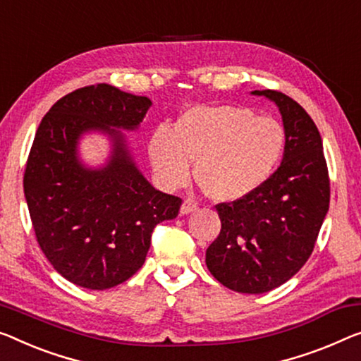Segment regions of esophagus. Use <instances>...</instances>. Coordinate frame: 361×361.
Masks as SVG:
<instances>
[{"label":"esophagus","instance_id":"esophagus-1","mask_svg":"<svg viewBox=\"0 0 361 361\" xmlns=\"http://www.w3.org/2000/svg\"><path fill=\"white\" fill-rule=\"evenodd\" d=\"M197 209V202L192 199H185L181 204V214H190Z\"/></svg>","mask_w":361,"mask_h":361}]
</instances>
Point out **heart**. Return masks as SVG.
Returning <instances> with one entry per match:
<instances>
[{"label":"heart","mask_w":361,"mask_h":361,"mask_svg":"<svg viewBox=\"0 0 361 361\" xmlns=\"http://www.w3.org/2000/svg\"><path fill=\"white\" fill-rule=\"evenodd\" d=\"M285 150L281 123L235 105L192 106L150 136L149 155L165 185L190 180L192 162L202 190L215 201H238L264 186Z\"/></svg>","instance_id":"obj_1"}]
</instances>
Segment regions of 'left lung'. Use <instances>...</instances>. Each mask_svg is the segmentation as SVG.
Returning a JSON list of instances; mask_svg holds the SVG:
<instances>
[{
  "label": "left lung",
  "instance_id": "obj_1",
  "mask_svg": "<svg viewBox=\"0 0 361 361\" xmlns=\"http://www.w3.org/2000/svg\"><path fill=\"white\" fill-rule=\"evenodd\" d=\"M252 94L281 110L283 160L252 195L215 206L222 228L206 251V264L230 290L264 293L308 261L329 209L331 185L319 131L303 106L277 90Z\"/></svg>",
  "mask_w": 361,
  "mask_h": 361
}]
</instances>
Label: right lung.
I'll return each instance as SVG.
<instances>
[{"instance_id": "add662e5", "label": "right lung", "mask_w": 361, "mask_h": 361, "mask_svg": "<svg viewBox=\"0 0 361 361\" xmlns=\"http://www.w3.org/2000/svg\"><path fill=\"white\" fill-rule=\"evenodd\" d=\"M152 105L109 84L64 95L43 116L24 171V192L43 255L66 281L106 290L133 277L146 261L155 225L175 219L181 199L155 190L129 157L121 133ZM114 139L109 165L89 171L75 146L85 130Z\"/></svg>"}]
</instances>
